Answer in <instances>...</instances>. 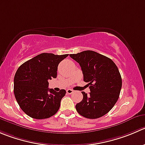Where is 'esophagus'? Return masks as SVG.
<instances>
[{
	"label": "esophagus",
	"instance_id": "obj_1",
	"mask_svg": "<svg viewBox=\"0 0 145 145\" xmlns=\"http://www.w3.org/2000/svg\"><path fill=\"white\" fill-rule=\"evenodd\" d=\"M67 93L68 94H71L74 93V91H73L72 89H70V88H69V89L67 90Z\"/></svg>",
	"mask_w": 145,
	"mask_h": 145
}]
</instances>
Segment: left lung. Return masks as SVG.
Returning a JSON list of instances; mask_svg holds the SVG:
<instances>
[{
  "instance_id": "1",
  "label": "left lung",
  "mask_w": 145,
  "mask_h": 145,
  "mask_svg": "<svg viewBox=\"0 0 145 145\" xmlns=\"http://www.w3.org/2000/svg\"><path fill=\"white\" fill-rule=\"evenodd\" d=\"M79 64L84 81L88 83V95L83 91V100L76 105L81 116L89 119L101 118L117 102L122 78L117 66L110 58L91 50L69 54Z\"/></svg>"
}]
</instances>
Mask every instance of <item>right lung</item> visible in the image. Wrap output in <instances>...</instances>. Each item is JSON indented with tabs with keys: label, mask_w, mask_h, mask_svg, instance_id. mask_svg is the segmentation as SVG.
Returning a JSON list of instances; mask_svg holds the SVG:
<instances>
[{
	"label": "right lung",
	"mask_w": 145,
	"mask_h": 145,
	"mask_svg": "<svg viewBox=\"0 0 145 145\" xmlns=\"http://www.w3.org/2000/svg\"><path fill=\"white\" fill-rule=\"evenodd\" d=\"M68 54L42 53L18 68L14 77V94L25 114L35 119H45L57 113L66 91L49 88V80L57 78L58 65Z\"/></svg>",
	"instance_id": "add662e5"
}]
</instances>
